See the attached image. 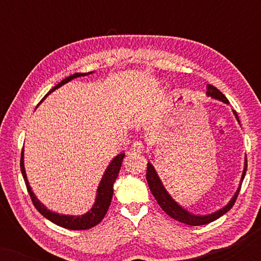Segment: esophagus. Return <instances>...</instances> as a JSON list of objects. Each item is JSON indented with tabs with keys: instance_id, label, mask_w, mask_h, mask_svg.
I'll return each mask as SVG.
<instances>
[{
	"instance_id": "obj_1",
	"label": "esophagus",
	"mask_w": 261,
	"mask_h": 261,
	"mask_svg": "<svg viewBox=\"0 0 261 261\" xmlns=\"http://www.w3.org/2000/svg\"><path fill=\"white\" fill-rule=\"evenodd\" d=\"M142 151H144V145H142L140 141H135V142H133V145H132L129 155L141 154Z\"/></svg>"
}]
</instances>
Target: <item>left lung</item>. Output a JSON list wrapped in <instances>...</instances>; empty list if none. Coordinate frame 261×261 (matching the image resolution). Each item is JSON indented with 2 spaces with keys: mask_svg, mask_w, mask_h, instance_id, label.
Wrapping results in <instances>:
<instances>
[{
  "mask_svg": "<svg viewBox=\"0 0 261 261\" xmlns=\"http://www.w3.org/2000/svg\"><path fill=\"white\" fill-rule=\"evenodd\" d=\"M206 90H208L206 91V95L210 96V97L219 99V101H222L223 103H227V105L229 103V101H228L226 96H224L222 92L219 90V89H216L215 87H214V85H212V84L206 85ZM233 113H234L235 117H237V120L239 121V116H238L237 112L233 110ZM239 122H240V121H239ZM246 170H247V158H245V169H244V172H242L241 181L244 180V178H245ZM146 179H147L149 190H151L152 195L154 196L155 201L158 202L160 208H162L164 212L167 214V215L172 217V219L179 221V222H181V223L190 224V226H202V224H208L210 222H213V221L217 220L222 215H224L227 212H229V210L233 208L234 203H235V201H237L238 195H239V192H240V189H241V184H240V187H239L238 191L235 192L233 198H231L229 203H228L226 206H223L222 209L217 210V212L210 214V215L199 216V215H194V214L187 212V210H185L184 208H181V206L178 204L177 202H174V199L171 197V196L169 195V192L166 191V189L164 188L162 180H160L159 176L156 174V171L154 170V167H153L151 163L147 164Z\"/></svg>",
  "mask_w": 261,
  "mask_h": 261,
  "instance_id": "1",
  "label": "left lung"
}]
</instances>
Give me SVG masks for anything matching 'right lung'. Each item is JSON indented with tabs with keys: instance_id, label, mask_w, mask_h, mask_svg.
<instances>
[{
	"instance_id": "right-lung-1",
	"label": "right lung",
	"mask_w": 261,
	"mask_h": 261,
	"mask_svg": "<svg viewBox=\"0 0 261 261\" xmlns=\"http://www.w3.org/2000/svg\"><path fill=\"white\" fill-rule=\"evenodd\" d=\"M91 72H87V73H81L77 72L74 74H71V76L66 77L65 80H63L60 83L56 85L55 88H52L47 94L45 95L46 98L47 96L51 94L52 91H55L56 89H58L59 87H62L63 84L67 83L71 80L77 77H82V76H87V74H90ZM44 98L41 99L40 102L44 101ZM124 153H121V154L116 155L115 158L112 160V163L109 164V166L107 167L105 174H103L101 181H99L98 189H97V196H96V201L95 204L92 205V208L89 210L87 214L81 216H70V215H60L58 213H53L51 210H48L44 204H41L40 201L35 197V195L32 191V189L30 187V183L27 180V176H26V171H24V166H23V148L22 152H21V160H20V167H21V172H22L24 183H26L27 187V191L31 196L32 202H33V205L37 208L39 213L41 214L42 216L46 217V219L51 221L57 226H60L63 228H66V229H71V230H84V229H90V228L95 227L96 224H98L101 221L105 219L107 212H108L110 202H112L113 198V185L115 183L117 176H119L121 165H122V160H123Z\"/></svg>"
}]
</instances>
